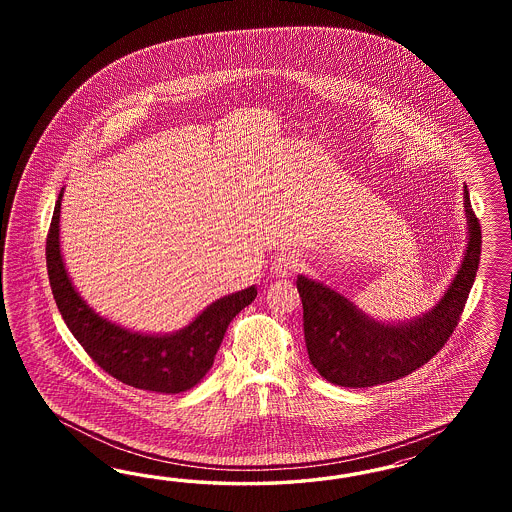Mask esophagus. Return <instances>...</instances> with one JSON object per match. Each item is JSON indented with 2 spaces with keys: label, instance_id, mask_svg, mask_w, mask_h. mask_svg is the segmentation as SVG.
<instances>
[{
  "label": "esophagus",
  "instance_id": "1",
  "mask_svg": "<svg viewBox=\"0 0 512 512\" xmlns=\"http://www.w3.org/2000/svg\"><path fill=\"white\" fill-rule=\"evenodd\" d=\"M298 268H300V261H298L295 253H291V251L279 253L278 257L274 259V263H272V272L278 278H291L298 272Z\"/></svg>",
  "mask_w": 512,
  "mask_h": 512
}]
</instances>
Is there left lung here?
Instances as JSON below:
<instances>
[{
	"instance_id": "left-lung-1",
	"label": "left lung",
	"mask_w": 512,
	"mask_h": 512,
	"mask_svg": "<svg viewBox=\"0 0 512 512\" xmlns=\"http://www.w3.org/2000/svg\"><path fill=\"white\" fill-rule=\"evenodd\" d=\"M467 248L449 289L434 308L407 323H381L345 296L315 279L298 276L304 308V340L321 377L340 387H375L405 377L443 349L460 315L481 263V223L464 186Z\"/></svg>"
}]
</instances>
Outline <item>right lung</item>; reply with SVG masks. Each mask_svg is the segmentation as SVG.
<instances>
[{
	"label": "right lung",
	"mask_w": 512,
	"mask_h": 512,
	"mask_svg": "<svg viewBox=\"0 0 512 512\" xmlns=\"http://www.w3.org/2000/svg\"><path fill=\"white\" fill-rule=\"evenodd\" d=\"M62 197L63 189L48 229L47 270L56 306L71 334L99 368L129 387L163 394L195 387L212 368L229 323L255 300V285L212 302L195 321L172 334H140L110 323L80 298L65 270L60 249Z\"/></svg>",
	"instance_id": "add662e5"
}]
</instances>
